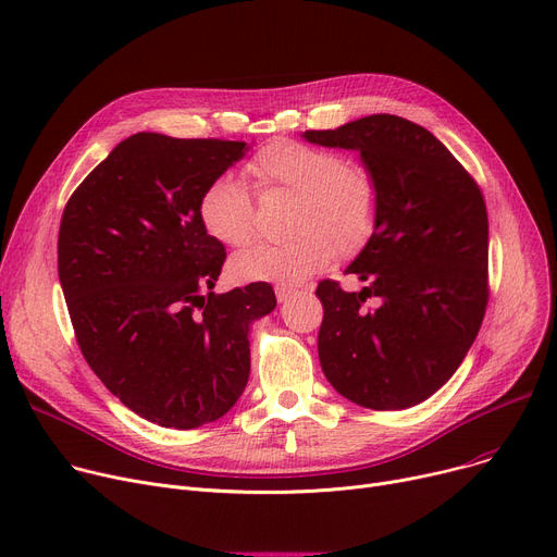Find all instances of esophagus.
<instances>
[{"label":"esophagus","mask_w":557,"mask_h":557,"mask_svg":"<svg viewBox=\"0 0 557 557\" xmlns=\"http://www.w3.org/2000/svg\"><path fill=\"white\" fill-rule=\"evenodd\" d=\"M275 296H277V302H280V305H286L290 298L298 296V290L290 288V286H277V288H275Z\"/></svg>","instance_id":"esophagus-1"}]
</instances>
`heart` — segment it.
Wrapping results in <instances>:
<instances>
[{"mask_svg":"<svg viewBox=\"0 0 557 557\" xmlns=\"http://www.w3.org/2000/svg\"><path fill=\"white\" fill-rule=\"evenodd\" d=\"M248 173L259 189L294 191L282 242L259 244L230 261L239 282L294 286L323 271L338 255H352L372 237L379 216V183L370 166L343 162L323 146L275 139L252 158ZM202 227L225 246L255 239V205L246 185L230 173L205 185L198 200Z\"/></svg>","mask_w":557,"mask_h":557,"instance_id":"1","label":"heart"}]
</instances>
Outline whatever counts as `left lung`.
Wrapping results in <instances>:
<instances>
[{
  "instance_id": "1",
  "label": "left lung",
  "mask_w": 557,
  "mask_h": 557,
  "mask_svg": "<svg viewBox=\"0 0 557 557\" xmlns=\"http://www.w3.org/2000/svg\"><path fill=\"white\" fill-rule=\"evenodd\" d=\"M302 137L357 151L379 183L372 237L345 269L366 286L325 280L318 357L327 382L363 408L397 411L443 388L472 347L487 305V212L472 175L426 128L370 114ZM366 297L380 307L362 309Z\"/></svg>"
}]
</instances>
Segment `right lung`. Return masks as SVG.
I'll list each match as a JSON object with an SVG mask.
<instances>
[{"mask_svg": "<svg viewBox=\"0 0 557 557\" xmlns=\"http://www.w3.org/2000/svg\"><path fill=\"white\" fill-rule=\"evenodd\" d=\"M248 149L131 135L63 212L58 277L81 352L124 406L166 429L214 422L237 404L250 327L277 305L267 282L212 294L225 248L202 227L198 200Z\"/></svg>", "mask_w": 557, "mask_h": 557, "instance_id": "1", "label": "right lung"}]
</instances>
